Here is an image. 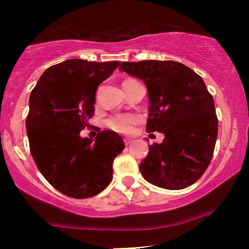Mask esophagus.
Instances as JSON below:
<instances>
[{
	"label": "esophagus",
	"mask_w": 249,
	"mask_h": 249,
	"mask_svg": "<svg viewBox=\"0 0 249 249\" xmlns=\"http://www.w3.org/2000/svg\"><path fill=\"white\" fill-rule=\"evenodd\" d=\"M132 142V139H130V138H124V144H125V146H129Z\"/></svg>",
	"instance_id": "obj_1"
}]
</instances>
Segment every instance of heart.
I'll return each mask as SVG.
<instances>
[{
  "mask_svg": "<svg viewBox=\"0 0 249 249\" xmlns=\"http://www.w3.org/2000/svg\"><path fill=\"white\" fill-rule=\"evenodd\" d=\"M135 81V79H127L124 83ZM138 119L134 114H117L107 120V127L119 134H128L131 131L132 125L137 124Z\"/></svg>",
  "mask_w": 249,
  "mask_h": 249,
  "instance_id": "obj_1",
  "label": "heart"
}]
</instances>
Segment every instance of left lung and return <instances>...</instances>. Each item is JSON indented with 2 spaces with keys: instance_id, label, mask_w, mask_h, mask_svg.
Here are the masks:
<instances>
[{
  "instance_id": "8db88e82",
  "label": "left lung",
  "mask_w": 249,
  "mask_h": 249,
  "mask_svg": "<svg viewBox=\"0 0 249 249\" xmlns=\"http://www.w3.org/2000/svg\"><path fill=\"white\" fill-rule=\"evenodd\" d=\"M120 71L144 81L149 113L146 130L164 134L139 165L152 185L178 190L196 182L212 160L217 137L213 96L202 77L176 61L122 62Z\"/></svg>"
}]
</instances>
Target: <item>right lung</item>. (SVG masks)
<instances>
[{
  "label": "right lung",
  "instance_id": "add662e5",
  "mask_svg": "<svg viewBox=\"0 0 249 249\" xmlns=\"http://www.w3.org/2000/svg\"><path fill=\"white\" fill-rule=\"evenodd\" d=\"M120 62L71 59L50 67L29 97L26 130L39 172L56 190L72 198L100 194L112 180V163L124 142L114 131L81 138L94 115L95 94Z\"/></svg>",
  "mask_w": 249,
  "mask_h": 249
}]
</instances>
